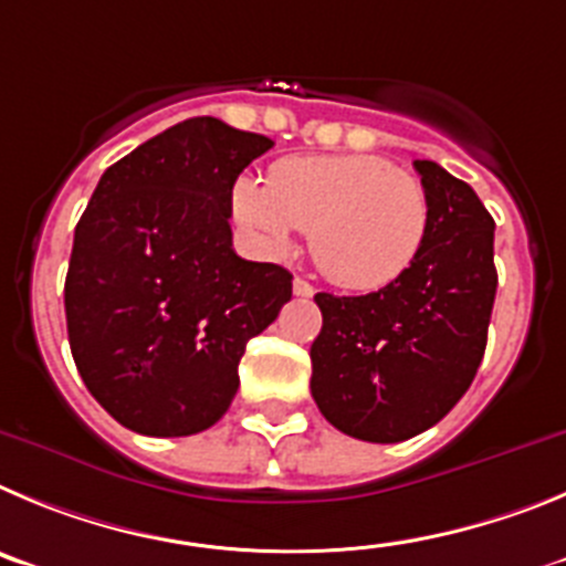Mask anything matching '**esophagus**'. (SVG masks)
Wrapping results in <instances>:
<instances>
[{
	"instance_id": "34e87169",
	"label": "esophagus",
	"mask_w": 566,
	"mask_h": 566,
	"mask_svg": "<svg viewBox=\"0 0 566 566\" xmlns=\"http://www.w3.org/2000/svg\"><path fill=\"white\" fill-rule=\"evenodd\" d=\"M293 293H295V295H302V298H310V295L315 293V287L307 282V279L295 276V279H293Z\"/></svg>"
}]
</instances>
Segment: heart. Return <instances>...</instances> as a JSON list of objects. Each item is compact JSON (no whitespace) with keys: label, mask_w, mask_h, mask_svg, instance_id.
<instances>
[{"label":"heart","mask_w":566,"mask_h":566,"mask_svg":"<svg viewBox=\"0 0 566 566\" xmlns=\"http://www.w3.org/2000/svg\"><path fill=\"white\" fill-rule=\"evenodd\" d=\"M233 217L264 251L310 233L315 264L335 284L375 293L409 273L429 237L426 188L375 155L284 157L268 180L239 177Z\"/></svg>","instance_id":"1"}]
</instances>
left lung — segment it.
I'll use <instances>...</instances> for the list:
<instances>
[{"mask_svg": "<svg viewBox=\"0 0 566 566\" xmlns=\"http://www.w3.org/2000/svg\"><path fill=\"white\" fill-rule=\"evenodd\" d=\"M431 222L403 279L366 295L318 293L310 346L315 406L366 442H403L460 403L488 344L496 268L493 217L468 182L415 160Z\"/></svg>", "mask_w": 566, "mask_h": 566, "instance_id": "obj_1", "label": "left lung"}]
</instances>
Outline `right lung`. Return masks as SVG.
I'll return each instance as SVG.
<instances>
[{
    "label": "right lung",
    "mask_w": 566,
    "mask_h": 566,
    "mask_svg": "<svg viewBox=\"0 0 566 566\" xmlns=\"http://www.w3.org/2000/svg\"><path fill=\"white\" fill-rule=\"evenodd\" d=\"M273 140L188 118L104 171L75 226L64 282L73 360L90 395L146 437L211 429L253 335L293 295L282 264L231 242L237 177Z\"/></svg>",
    "instance_id": "right-lung-1"
}]
</instances>
